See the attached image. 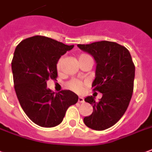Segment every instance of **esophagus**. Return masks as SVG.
Returning <instances> with one entry per match:
<instances>
[{"mask_svg":"<svg viewBox=\"0 0 152 152\" xmlns=\"http://www.w3.org/2000/svg\"><path fill=\"white\" fill-rule=\"evenodd\" d=\"M78 102H79V103L84 102V99L83 98V97H81V96H79V97H78Z\"/></svg>","mask_w":152,"mask_h":152,"instance_id":"esophagus-1","label":"esophagus"}]
</instances>
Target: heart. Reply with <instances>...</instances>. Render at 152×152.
Returning <instances> with one entry per match:
<instances>
[{
    "label": "heart",
    "mask_w": 152,
    "mask_h": 152,
    "mask_svg": "<svg viewBox=\"0 0 152 152\" xmlns=\"http://www.w3.org/2000/svg\"><path fill=\"white\" fill-rule=\"evenodd\" d=\"M88 55L86 54H81L79 56H78V60L79 61L84 60L86 58H88ZM62 62H63V57H61L58 61H57L56 63V69L58 72H60L61 69V64H62ZM86 83H83V82L79 81V80H77V79H72L69 82L67 83L68 88H69L72 91H75V92H78V93H80L82 91L84 90V87Z\"/></svg>",
    "instance_id": "b5f03b06"
}]
</instances>
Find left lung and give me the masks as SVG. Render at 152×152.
Segmentation results:
<instances>
[{
  "instance_id": "1",
  "label": "left lung",
  "mask_w": 152,
  "mask_h": 152,
  "mask_svg": "<svg viewBox=\"0 0 152 152\" xmlns=\"http://www.w3.org/2000/svg\"><path fill=\"white\" fill-rule=\"evenodd\" d=\"M78 47L94 58L96 78L91 87L93 91L102 93L98 102L92 96L84 99L93 106V112L83 122L91 129L105 130L121 119L129 105L135 66L129 50L116 42L102 41Z\"/></svg>"
}]
</instances>
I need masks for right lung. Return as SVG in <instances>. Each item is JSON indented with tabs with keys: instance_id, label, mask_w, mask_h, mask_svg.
<instances>
[{
	"instance_id": "right-lung-1",
	"label": "right lung",
	"mask_w": 152,
	"mask_h": 152,
	"mask_svg": "<svg viewBox=\"0 0 152 152\" xmlns=\"http://www.w3.org/2000/svg\"><path fill=\"white\" fill-rule=\"evenodd\" d=\"M73 47L43 36L26 38L16 47L11 62L16 95L28 117L41 127L60 124L78 102L73 91L55 93L47 87L49 78H57V61Z\"/></svg>"
}]
</instances>
